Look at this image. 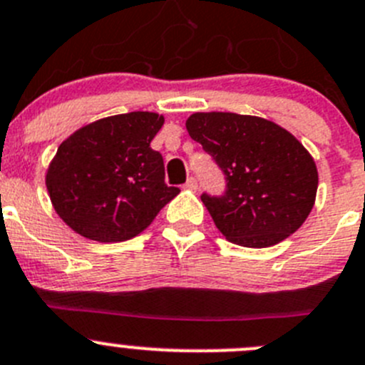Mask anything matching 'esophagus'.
Listing matches in <instances>:
<instances>
[{
	"label": "esophagus",
	"instance_id": "34e87169",
	"mask_svg": "<svg viewBox=\"0 0 365 365\" xmlns=\"http://www.w3.org/2000/svg\"><path fill=\"white\" fill-rule=\"evenodd\" d=\"M185 188H186V190H193V192H195V190L199 188V185H197V179H195V177H188V180H186V182H185Z\"/></svg>",
	"mask_w": 365,
	"mask_h": 365
}]
</instances>
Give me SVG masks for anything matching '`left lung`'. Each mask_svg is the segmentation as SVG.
Returning <instances> with one entry per match:
<instances>
[{
  "label": "left lung",
  "instance_id": "8db88e82",
  "mask_svg": "<svg viewBox=\"0 0 365 365\" xmlns=\"http://www.w3.org/2000/svg\"><path fill=\"white\" fill-rule=\"evenodd\" d=\"M225 175L222 195L202 193L218 231L242 247H270L303 225L319 175L307 148L279 125L237 113H195L186 120Z\"/></svg>",
  "mask_w": 365,
  "mask_h": 365
}]
</instances>
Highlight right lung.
<instances>
[{
  "label": "right lung",
  "instance_id": "obj_1",
  "mask_svg": "<svg viewBox=\"0 0 365 365\" xmlns=\"http://www.w3.org/2000/svg\"><path fill=\"white\" fill-rule=\"evenodd\" d=\"M165 118L116 114L62 141L46 173L58 217L95 242H125L152 224L177 193L165 182L163 155L150 147Z\"/></svg>",
  "mask_w": 365,
  "mask_h": 365
}]
</instances>
